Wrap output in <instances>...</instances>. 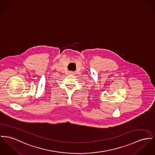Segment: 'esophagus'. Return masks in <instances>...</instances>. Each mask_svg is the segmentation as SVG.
<instances>
[{
    "instance_id": "obj_1",
    "label": "esophagus",
    "mask_w": 155,
    "mask_h": 155,
    "mask_svg": "<svg viewBox=\"0 0 155 155\" xmlns=\"http://www.w3.org/2000/svg\"><path fill=\"white\" fill-rule=\"evenodd\" d=\"M70 74H74L73 72H70Z\"/></svg>"
}]
</instances>
